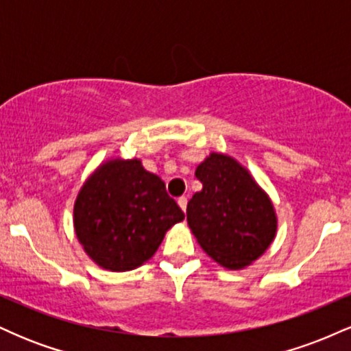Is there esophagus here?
Returning a JSON list of instances; mask_svg holds the SVG:
<instances>
[{
    "mask_svg": "<svg viewBox=\"0 0 351 351\" xmlns=\"http://www.w3.org/2000/svg\"><path fill=\"white\" fill-rule=\"evenodd\" d=\"M178 204H180V208L183 209V211H186V206H188V198H186V196H181V198H178Z\"/></svg>",
    "mask_w": 351,
    "mask_h": 351,
    "instance_id": "esophagus-1",
    "label": "esophagus"
}]
</instances>
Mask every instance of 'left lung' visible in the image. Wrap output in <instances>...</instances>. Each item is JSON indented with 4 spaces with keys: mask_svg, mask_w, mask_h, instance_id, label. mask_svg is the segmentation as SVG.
Listing matches in <instances>:
<instances>
[{
    "mask_svg": "<svg viewBox=\"0 0 351 351\" xmlns=\"http://www.w3.org/2000/svg\"><path fill=\"white\" fill-rule=\"evenodd\" d=\"M203 189L186 208V219L204 252L228 269H243L276 236L277 219L269 196L234 158L211 153L196 168Z\"/></svg>",
    "mask_w": 351,
    "mask_h": 351,
    "instance_id": "8db88e82",
    "label": "left lung"
}]
</instances>
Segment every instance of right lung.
Returning a JSON list of instances; mask_svg holds the SVG:
<instances>
[{"instance_id":"1","label":"right lung","mask_w":351,"mask_h":351,"mask_svg":"<svg viewBox=\"0 0 351 351\" xmlns=\"http://www.w3.org/2000/svg\"><path fill=\"white\" fill-rule=\"evenodd\" d=\"M184 219L162 178L140 160L104 163L80 189L74 228L80 244L100 267L132 271L156 252L165 232Z\"/></svg>"}]
</instances>
